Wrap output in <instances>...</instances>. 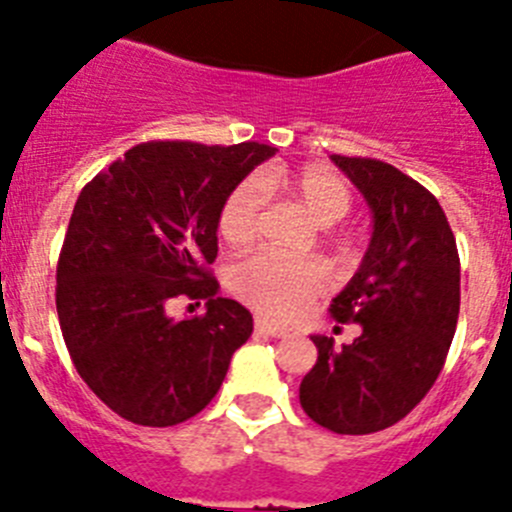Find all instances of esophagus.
Listing matches in <instances>:
<instances>
[{
	"mask_svg": "<svg viewBox=\"0 0 512 512\" xmlns=\"http://www.w3.org/2000/svg\"><path fill=\"white\" fill-rule=\"evenodd\" d=\"M255 331L260 336H273V339H285V336H288V331H285V329H280V326H273V324H267V321H262V319L255 321Z\"/></svg>",
	"mask_w": 512,
	"mask_h": 512,
	"instance_id": "1",
	"label": "esophagus"
}]
</instances>
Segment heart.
Returning a JSON list of instances; mask_svg holds the SVG:
<instances>
[{
  "label": "heart",
  "instance_id": "1",
  "mask_svg": "<svg viewBox=\"0 0 512 512\" xmlns=\"http://www.w3.org/2000/svg\"><path fill=\"white\" fill-rule=\"evenodd\" d=\"M285 193L316 227H334L352 211V186L334 170L265 168L257 178L237 183L219 209V234L239 250L255 242L267 193ZM229 288L247 306L273 321L298 319L326 290V273L313 260H283L270 252L239 260L229 270Z\"/></svg>",
  "mask_w": 512,
  "mask_h": 512
}]
</instances>
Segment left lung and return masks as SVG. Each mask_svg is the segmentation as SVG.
<instances>
[{
    "label": "left lung",
    "mask_w": 512,
    "mask_h": 512,
    "mask_svg": "<svg viewBox=\"0 0 512 512\" xmlns=\"http://www.w3.org/2000/svg\"><path fill=\"white\" fill-rule=\"evenodd\" d=\"M372 211V237L331 301L339 324H359L334 349L313 334L319 359L301 382L306 416L334 434H375L416 408L439 377L459 319L457 239L434 193L372 158L331 155Z\"/></svg>",
    "instance_id": "left-lung-1"
}]
</instances>
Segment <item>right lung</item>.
Segmentation results:
<instances>
[{"instance_id":"add662e5","label":"right lung","mask_w":512,"mask_h":512,"mask_svg":"<svg viewBox=\"0 0 512 512\" xmlns=\"http://www.w3.org/2000/svg\"><path fill=\"white\" fill-rule=\"evenodd\" d=\"M260 142H142L86 183L58 257L55 308L78 375L117 416L176 426L211 403L252 313L216 296L219 209L255 165ZM207 301L176 322L173 297Z\"/></svg>"}]
</instances>
